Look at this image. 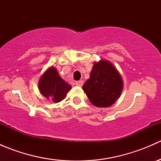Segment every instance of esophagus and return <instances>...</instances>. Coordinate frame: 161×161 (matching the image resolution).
Returning <instances> with one entry per match:
<instances>
[{
  "instance_id": "esophagus-1",
  "label": "esophagus",
  "mask_w": 161,
  "mask_h": 161,
  "mask_svg": "<svg viewBox=\"0 0 161 161\" xmlns=\"http://www.w3.org/2000/svg\"><path fill=\"white\" fill-rule=\"evenodd\" d=\"M75 85L77 86H82V85H83V81L82 80H79V81H77V82H75Z\"/></svg>"
}]
</instances>
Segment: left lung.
I'll use <instances>...</instances> for the list:
<instances>
[{
  "mask_svg": "<svg viewBox=\"0 0 161 161\" xmlns=\"http://www.w3.org/2000/svg\"><path fill=\"white\" fill-rule=\"evenodd\" d=\"M123 82L118 71L109 61L95 63L90 77L82 86L92 104L108 108L120 97Z\"/></svg>",
  "mask_w": 161,
  "mask_h": 161,
  "instance_id": "obj_1",
  "label": "left lung"
}]
</instances>
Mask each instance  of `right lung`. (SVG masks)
<instances>
[{
    "mask_svg": "<svg viewBox=\"0 0 161 161\" xmlns=\"http://www.w3.org/2000/svg\"><path fill=\"white\" fill-rule=\"evenodd\" d=\"M39 89L42 95L58 103L64 99L71 87L60 77L54 68L50 67L40 78Z\"/></svg>",
    "mask_w": 161,
    "mask_h": 161,
    "instance_id": "obj_1",
    "label": "right lung"
}]
</instances>
